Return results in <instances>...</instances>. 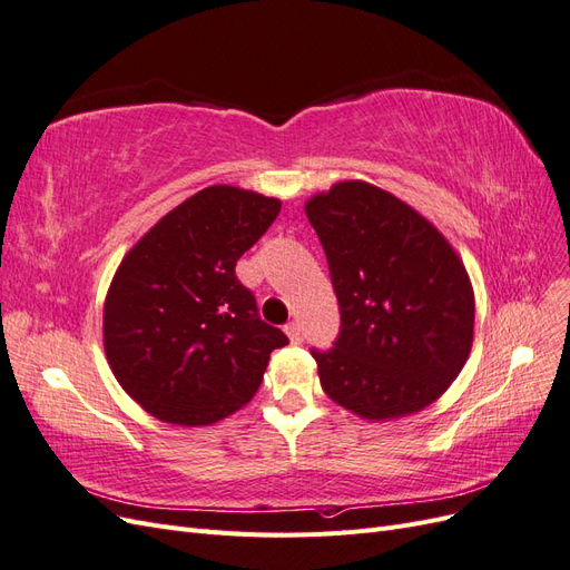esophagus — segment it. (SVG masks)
<instances>
[{
	"instance_id": "34e87169",
	"label": "esophagus",
	"mask_w": 570,
	"mask_h": 570,
	"mask_svg": "<svg viewBox=\"0 0 570 570\" xmlns=\"http://www.w3.org/2000/svg\"><path fill=\"white\" fill-rule=\"evenodd\" d=\"M285 333H287V337H289L292 344H302L304 333H302V325H299V323H287V325H285Z\"/></svg>"
}]
</instances>
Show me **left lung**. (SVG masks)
Listing matches in <instances>:
<instances>
[{
    "label": "left lung",
    "mask_w": 570,
    "mask_h": 570,
    "mask_svg": "<svg viewBox=\"0 0 570 570\" xmlns=\"http://www.w3.org/2000/svg\"><path fill=\"white\" fill-rule=\"evenodd\" d=\"M335 287L340 335L312 350L323 392L366 421L423 411L461 373L475 297L446 237L413 206L364 180L304 204Z\"/></svg>",
    "instance_id": "left-lung-1"
}]
</instances>
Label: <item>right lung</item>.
<instances>
[{
	"label": "right lung",
	"mask_w": 570,
	"mask_h": 570,
	"mask_svg": "<svg viewBox=\"0 0 570 570\" xmlns=\"http://www.w3.org/2000/svg\"><path fill=\"white\" fill-rule=\"evenodd\" d=\"M278 214L281 199L212 185L124 256L105 302V352L120 387L154 419L223 421L252 400L271 352L287 344L235 275Z\"/></svg>",
	"instance_id": "right-lung-1"
}]
</instances>
